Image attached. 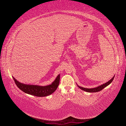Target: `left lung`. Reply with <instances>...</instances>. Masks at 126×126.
<instances>
[{"label":"left lung","instance_id":"obj_1","mask_svg":"<svg viewBox=\"0 0 126 126\" xmlns=\"http://www.w3.org/2000/svg\"><path fill=\"white\" fill-rule=\"evenodd\" d=\"M114 77V76L113 77V78L111 79H110L108 82L105 83H104L103 84L101 85V86H99L97 87H95V88H84V87H80L78 85H77L78 87L80 89H82V90L84 91H86L87 92H89V93H93V92H98L99 91H101V90H102L103 88H105L107 86H108V85L110 84L112 82L113 80Z\"/></svg>","mask_w":126,"mask_h":126}]
</instances>
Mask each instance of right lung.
Here are the masks:
<instances>
[{
    "mask_svg": "<svg viewBox=\"0 0 126 126\" xmlns=\"http://www.w3.org/2000/svg\"><path fill=\"white\" fill-rule=\"evenodd\" d=\"M13 78L17 87L24 93L37 97H46L52 94L58 88L60 80V74L57 77L52 84L46 86L24 84L18 82L13 77Z\"/></svg>",
    "mask_w": 126,
    "mask_h": 126,
    "instance_id": "add662e5",
    "label": "right lung"
}]
</instances>
